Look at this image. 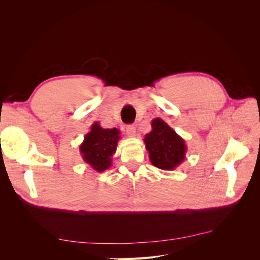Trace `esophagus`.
Wrapping results in <instances>:
<instances>
[{
  "mask_svg": "<svg viewBox=\"0 0 260 260\" xmlns=\"http://www.w3.org/2000/svg\"><path fill=\"white\" fill-rule=\"evenodd\" d=\"M125 132H127V135L129 137H135L137 135V129L133 124H129L127 125V128H125Z\"/></svg>",
  "mask_w": 260,
  "mask_h": 260,
  "instance_id": "34e87169",
  "label": "esophagus"
}]
</instances>
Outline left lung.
<instances>
[{
	"label": "left lung",
	"instance_id": "obj_1",
	"mask_svg": "<svg viewBox=\"0 0 260 260\" xmlns=\"http://www.w3.org/2000/svg\"><path fill=\"white\" fill-rule=\"evenodd\" d=\"M145 148L153 166L174 170L184 161L185 141L160 118L152 120V131L144 138Z\"/></svg>",
	"mask_w": 260,
	"mask_h": 260
}]
</instances>
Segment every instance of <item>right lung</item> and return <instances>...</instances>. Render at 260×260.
Here are the masks:
<instances>
[{
    "instance_id": "1",
    "label": "right lung",
    "mask_w": 260,
    "mask_h": 260,
    "mask_svg": "<svg viewBox=\"0 0 260 260\" xmlns=\"http://www.w3.org/2000/svg\"><path fill=\"white\" fill-rule=\"evenodd\" d=\"M120 138L118 129H104L98 121L94 122L79 147L82 159L96 172L107 170L112 166L113 155Z\"/></svg>"
}]
</instances>
